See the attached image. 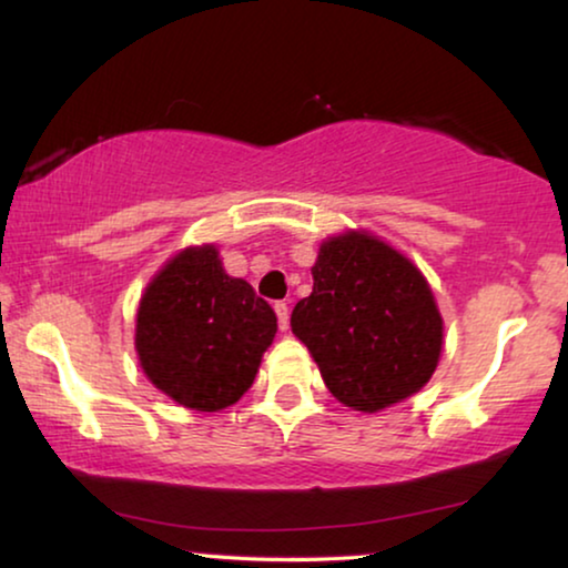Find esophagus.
I'll list each match as a JSON object with an SVG mask.
<instances>
[{"mask_svg": "<svg viewBox=\"0 0 568 568\" xmlns=\"http://www.w3.org/2000/svg\"><path fill=\"white\" fill-rule=\"evenodd\" d=\"M274 310H276V317H278V328H282V331L290 328V305H286V302H276Z\"/></svg>", "mask_w": 568, "mask_h": 568, "instance_id": "34e87169", "label": "esophagus"}]
</instances>
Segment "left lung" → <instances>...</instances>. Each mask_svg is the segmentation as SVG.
Returning <instances> with one entry per match:
<instances>
[{
	"label": "left lung",
	"instance_id": "1",
	"mask_svg": "<svg viewBox=\"0 0 568 568\" xmlns=\"http://www.w3.org/2000/svg\"><path fill=\"white\" fill-rule=\"evenodd\" d=\"M328 390L375 414L429 383L442 352V317L414 263L372 235L331 237L313 266V294L292 310Z\"/></svg>",
	"mask_w": 568,
	"mask_h": 568
}]
</instances>
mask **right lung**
<instances>
[{"label": "right lung", "mask_w": 568, "mask_h": 568, "mask_svg": "<svg viewBox=\"0 0 568 568\" xmlns=\"http://www.w3.org/2000/svg\"><path fill=\"white\" fill-rule=\"evenodd\" d=\"M274 336V310L224 274L214 245L178 253L139 302L144 375L185 408L222 410L243 398Z\"/></svg>", "instance_id": "obj_1"}]
</instances>
